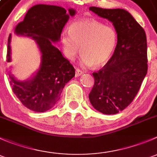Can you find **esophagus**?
<instances>
[{
    "label": "esophagus",
    "mask_w": 157,
    "mask_h": 157,
    "mask_svg": "<svg viewBox=\"0 0 157 157\" xmlns=\"http://www.w3.org/2000/svg\"><path fill=\"white\" fill-rule=\"evenodd\" d=\"M82 74H83V72H82V71H80V70L78 69V68L76 69V74H75L76 77H80V76L82 75Z\"/></svg>",
    "instance_id": "obj_1"
}]
</instances>
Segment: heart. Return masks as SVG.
<instances>
[{
  "instance_id": "obj_1",
  "label": "heart",
  "mask_w": 157,
  "mask_h": 157,
  "mask_svg": "<svg viewBox=\"0 0 157 157\" xmlns=\"http://www.w3.org/2000/svg\"><path fill=\"white\" fill-rule=\"evenodd\" d=\"M117 33L112 26L96 20H80L74 22L69 30L61 36L64 53L73 60L79 52L81 62L85 66L104 65L113 54L117 44Z\"/></svg>"
}]
</instances>
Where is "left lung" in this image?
<instances>
[{
    "instance_id": "8db88e82",
    "label": "left lung",
    "mask_w": 157,
    "mask_h": 157,
    "mask_svg": "<svg viewBox=\"0 0 157 157\" xmlns=\"http://www.w3.org/2000/svg\"><path fill=\"white\" fill-rule=\"evenodd\" d=\"M90 10L112 23L118 41L107 64L93 74L95 83L89 99L101 113L117 114L132 102L147 74L146 33L124 9L90 7Z\"/></svg>"
}]
</instances>
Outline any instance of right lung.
<instances>
[{
    "label": "right lung",
    "instance_id": "add662e5",
    "mask_svg": "<svg viewBox=\"0 0 157 157\" xmlns=\"http://www.w3.org/2000/svg\"><path fill=\"white\" fill-rule=\"evenodd\" d=\"M37 4L26 13L24 20L14 29L16 35L31 38L41 53L39 68L26 80H19L9 72L13 92L23 105L32 111L44 112L59 100L66 83L75 76V70L59 49L53 45L61 39V32L70 17L75 15L72 8ZM11 34L7 45V61H11Z\"/></svg>",
    "mask_w": 157,
    "mask_h": 157
}]
</instances>
